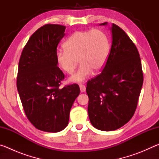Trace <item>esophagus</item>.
<instances>
[{
  "label": "esophagus",
  "mask_w": 159,
  "mask_h": 159,
  "mask_svg": "<svg viewBox=\"0 0 159 159\" xmlns=\"http://www.w3.org/2000/svg\"><path fill=\"white\" fill-rule=\"evenodd\" d=\"M79 87H80V92L81 93H84L85 91V86L83 85V84H80L79 85Z\"/></svg>",
  "instance_id": "34e87169"
}]
</instances>
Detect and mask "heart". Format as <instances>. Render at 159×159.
Segmentation results:
<instances>
[{
	"mask_svg": "<svg viewBox=\"0 0 159 159\" xmlns=\"http://www.w3.org/2000/svg\"><path fill=\"white\" fill-rule=\"evenodd\" d=\"M65 49L56 52L59 67L66 74H72L79 62L76 73L69 78L73 83L85 80L94 71L99 73L108 60L111 45L107 35L99 29L79 31L72 34L64 42Z\"/></svg>",
	"mask_w": 159,
	"mask_h": 159,
	"instance_id": "1",
	"label": "heart"
}]
</instances>
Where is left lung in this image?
Segmentation results:
<instances>
[{"label":"left lung","instance_id":"obj_1","mask_svg":"<svg viewBox=\"0 0 159 159\" xmlns=\"http://www.w3.org/2000/svg\"><path fill=\"white\" fill-rule=\"evenodd\" d=\"M111 31L108 60L102 73L88 80L86 88L90 123L103 131L116 130L131 119L143 84L141 60L135 45L118 26L112 24Z\"/></svg>","mask_w":159,"mask_h":159}]
</instances>
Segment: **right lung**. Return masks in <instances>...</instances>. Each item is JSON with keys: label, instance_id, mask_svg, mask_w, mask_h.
Instances as JSON below:
<instances>
[{"label": "right lung", "instance_id": "add662e5", "mask_svg": "<svg viewBox=\"0 0 159 159\" xmlns=\"http://www.w3.org/2000/svg\"><path fill=\"white\" fill-rule=\"evenodd\" d=\"M66 26L48 24L31 35L19 61L17 88L25 114L35 128L57 133L68 125L79 85L60 88L64 74L56 61Z\"/></svg>", "mask_w": 159, "mask_h": 159}]
</instances>
